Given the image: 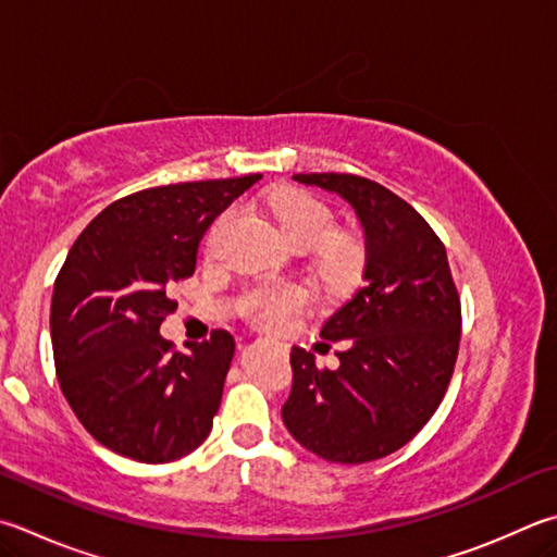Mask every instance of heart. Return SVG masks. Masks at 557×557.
Returning <instances> with one entry per match:
<instances>
[{
	"mask_svg": "<svg viewBox=\"0 0 557 557\" xmlns=\"http://www.w3.org/2000/svg\"><path fill=\"white\" fill-rule=\"evenodd\" d=\"M231 214L219 216L207 234V250H216L221 234L228 226ZM275 221L292 246L319 248L333 236L331 209L305 191H292L275 201ZM307 297L295 287L258 289L248 299V313L265 329H285L305 309Z\"/></svg>",
	"mask_w": 557,
	"mask_h": 557,
	"instance_id": "heart-1",
	"label": "heart"
}]
</instances>
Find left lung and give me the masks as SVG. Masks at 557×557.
Wrapping results in <instances>:
<instances>
[{"instance_id": "1", "label": "left lung", "mask_w": 557, "mask_h": 557, "mask_svg": "<svg viewBox=\"0 0 557 557\" xmlns=\"http://www.w3.org/2000/svg\"><path fill=\"white\" fill-rule=\"evenodd\" d=\"M338 195L366 236L362 287L323 323L336 370L292 348L282 421L323 460L358 465L399 450L438 409L460 343V299L441 238L417 209L358 175H295Z\"/></svg>"}]
</instances>
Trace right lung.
Listing matches in <instances>:
<instances>
[{
  "label": "right lung",
  "mask_w": 557,
  "mask_h": 557,
  "mask_svg": "<svg viewBox=\"0 0 557 557\" xmlns=\"http://www.w3.org/2000/svg\"><path fill=\"white\" fill-rule=\"evenodd\" d=\"M260 175L136 191L89 221L58 272L50 341L60 389L79 423L124 458L170 462L209 436L236 341L175 352L160 323L177 309L207 228Z\"/></svg>",
  "instance_id": "add662e5"
}]
</instances>
